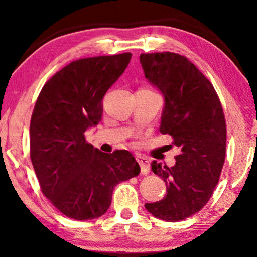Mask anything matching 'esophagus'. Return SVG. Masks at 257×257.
Instances as JSON below:
<instances>
[{
	"mask_svg": "<svg viewBox=\"0 0 257 257\" xmlns=\"http://www.w3.org/2000/svg\"><path fill=\"white\" fill-rule=\"evenodd\" d=\"M137 161L140 165V168H142V173L143 174H147L150 172V161L147 158L142 157V156H137L136 157Z\"/></svg>",
	"mask_w": 257,
	"mask_h": 257,
	"instance_id": "obj_1",
	"label": "esophagus"
}]
</instances>
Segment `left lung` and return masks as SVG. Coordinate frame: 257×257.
<instances>
[{
	"instance_id": "1",
	"label": "left lung",
	"mask_w": 257,
	"mask_h": 257,
	"mask_svg": "<svg viewBox=\"0 0 257 257\" xmlns=\"http://www.w3.org/2000/svg\"><path fill=\"white\" fill-rule=\"evenodd\" d=\"M144 75L164 96L159 131L180 150L175 165L152 161L166 184L163 200L145 203L153 216L177 222L208 202L226 157V120L212 83L184 56L174 52L140 55Z\"/></svg>"
}]
</instances>
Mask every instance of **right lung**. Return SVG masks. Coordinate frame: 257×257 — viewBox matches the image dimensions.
Here are the masks:
<instances>
[{
	"label": "right lung",
	"mask_w": 257,
	"mask_h": 257,
	"mask_svg": "<svg viewBox=\"0 0 257 257\" xmlns=\"http://www.w3.org/2000/svg\"><path fill=\"white\" fill-rule=\"evenodd\" d=\"M131 52L71 62L44 84L30 121V157L42 192L70 219L104 215L115 185L140 173L128 151L103 153L85 131L103 115V98L127 68Z\"/></svg>",
	"instance_id": "obj_1"
}]
</instances>
